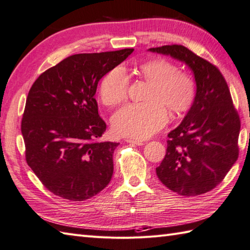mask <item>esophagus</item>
I'll return each instance as SVG.
<instances>
[{
  "instance_id": "obj_1",
  "label": "esophagus",
  "mask_w": 250,
  "mask_h": 250,
  "mask_svg": "<svg viewBox=\"0 0 250 250\" xmlns=\"http://www.w3.org/2000/svg\"><path fill=\"white\" fill-rule=\"evenodd\" d=\"M125 142L131 143V144H134V145H136V146H142V145H144V143H143V142L135 141V140H132V139H126V140H125Z\"/></svg>"
}]
</instances>
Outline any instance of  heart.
<instances>
[{"label": "heart", "mask_w": 250, "mask_h": 250, "mask_svg": "<svg viewBox=\"0 0 250 250\" xmlns=\"http://www.w3.org/2000/svg\"><path fill=\"white\" fill-rule=\"evenodd\" d=\"M136 74L150 83L146 103H132L120 108L111 118L116 134L145 140L166 125L167 111L183 113L190 108L195 98V83L190 75L178 72L177 66L164 59L150 60L136 68ZM129 79L124 67L116 66L105 74L100 83L103 104L116 106L128 94Z\"/></svg>", "instance_id": "heart-1"}]
</instances>
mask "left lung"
Here are the masks:
<instances>
[{"mask_svg":"<svg viewBox=\"0 0 250 250\" xmlns=\"http://www.w3.org/2000/svg\"><path fill=\"white\" fill-rule=\"evenodd\" d=\"M148 51L169 56L193 73L195 98L180 125L168 133L166 157L156 168L167 187L180 195H200L225 178L237 160L241 121L220 71L182 45Z\"/></svg>","mask_w":250,"mask_h":250,"instance_id":"left-lung-1","label":"left lung"}]
</instances>
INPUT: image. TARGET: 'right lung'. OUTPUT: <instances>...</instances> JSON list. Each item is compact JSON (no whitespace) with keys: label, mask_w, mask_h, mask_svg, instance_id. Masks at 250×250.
<instances>
[{"label":"right lung","mask_w":250,"mask_h":250,"mask_svg":"<svg viewBox=\"0 0 250 250\" xmlns=\"http://www.w3.org/2000/svg\"><path fill=\"white\" fill-rule=\"evenodd\" d=\"M133 50L73 55L32 84L21 121L25 160L54 194L84 201L109 184L119 143L97 141L106 124L94 94L100 79Z\"/></svg>","instance_id":"1"}]
</instances>
